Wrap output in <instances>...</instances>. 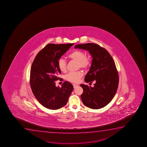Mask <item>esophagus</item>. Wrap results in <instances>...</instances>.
I'll return each instance as SVG.
<instances>
[{
  "instance_id": "1",
  "label": "esophagus",
  "mask_w": 147,
  "mask_h": 147,
  "mask_svg": "<svg viewBox=\"0 0 147 147\" xmlns=\"http://www.w3.org/2000/svg\"><path fill=\"white\" fill-rule=\"evenodd\" d=\"M78 86V85H76V84H73V87H74V88H76L77 86Z\"/></svg>"
}]
</instances>
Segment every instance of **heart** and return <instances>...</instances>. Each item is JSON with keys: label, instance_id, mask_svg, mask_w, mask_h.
I'll use <instances>...</instances> for the list:
<instances>
[{"label": "heart", "instance_id": "heart-1", "mask_svg": "<svg viewBox=\"0 0 147 147\" xmlns=\"http://www.w3.org/2000/svg\"><path fill=\"white\" fill-rule=\"evenodd\" d=\"M68 57L73 61L78 62V67L86 69L88 67L90 63L89 57H85V54L81 51L76 50L72 52L68 55ZM58 66L61 72H64L67 69V63L65 59L61 57L58 61ZM83 76L82 71H79L74 72H70L65 76L66 79L72 83H78L80 79Z\"/></svg>", "mask_w": 147, "mask_h": 147}]
</instances>
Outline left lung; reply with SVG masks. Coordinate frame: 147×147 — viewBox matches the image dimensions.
I'll use <instances>...</instances> for the list:
<instances>
[{
	"instance_id": "8db88e82",
	"label": "left lung",
	"mask_w": 147,
	"mask_h": 147,
	"mask_svg": "<svg viewBox=\"0 0 147 147\" xmlns=\"http://www.w3.org/2000/svg\"><path fill=\"white\" fill-rule=\"evenodd\" d=\"M75 49L89 52L92 60L90 70L85 76L86 83L95 81L94 86L81 84L83 104L91 109L105 107L112 100L119 85V75L112 57L106 49L95 43L75 45Z\"/></svg>"
}]
</instances>
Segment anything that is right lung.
Here are the masks:
<instances>
[{
    "label": "right lung",
    "instance_id": "1",
    "mask_svg": "<svg viewBox=\"0 0 147 147\" xmlns=\"http://www.w3.org/2000/svg\"><path fill=\"white\" fill-rule=\"evenodd\" d=\"M74 44H49L38 53L31 66L30 84L32 92L42 105L52 110L64 107L73 90L68 82L56 86L61 71L58 61Z\"/></svg>",
    "mask_w": 147,
    "mask_h": 147
}]
</instances>
